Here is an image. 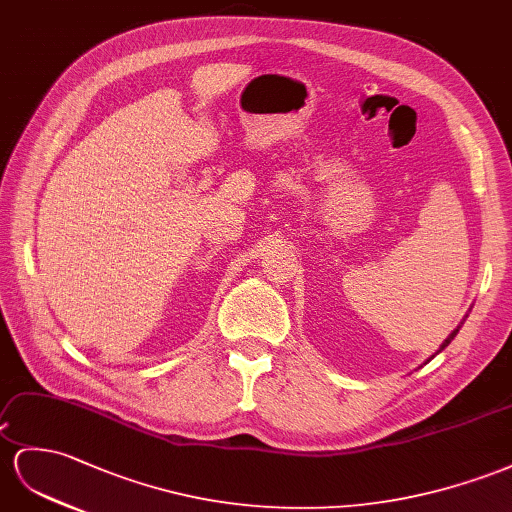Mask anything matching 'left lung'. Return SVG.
I'll return each instance as SVG.
<instances>
[{
	"label": "left lung",
	"instance_id": "1",
	"mask_svg": "<svg viewBox=\"0 0 512 512\" xmlns=\"http://www.w3.org/2000/svg\"><path fill=\"white\" fill-rule=\"evenodd\" d=\"M465 318H467V316H465ZM463 322H465V320H463ZM463 322H461V324H458V326H456V329H454V331H452V333H450V335H448V337H445V339H443V344H441V346H439V350H437V352H435V355H439V352H441V350H443V348H445V346H450V342H452V339H454V337H456V333H458V331H461V326H463ZM435 355H432V357H430V359H435ZM430 359H426V363H428V361H430Z\"/></svg>",
	"mask_w": 512,
	"mask_h": 512
}]
</instances>
